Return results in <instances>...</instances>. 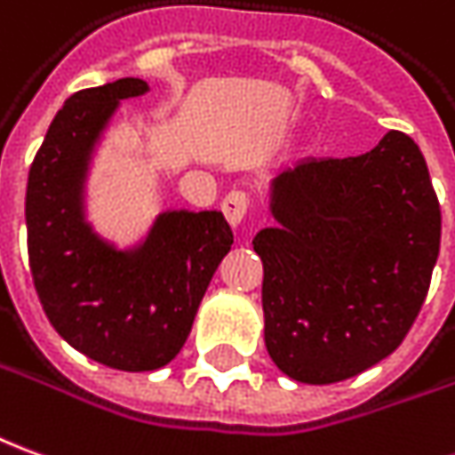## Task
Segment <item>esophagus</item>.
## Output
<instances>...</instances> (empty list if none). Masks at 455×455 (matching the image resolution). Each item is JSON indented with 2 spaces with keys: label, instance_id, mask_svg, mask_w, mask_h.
Wrapping results in <instances>:
<instances>
[{
  "label": "esophagus",
  "instance_id": "obj_1",
  "mask_svg": "<svg viewBox=\"0 0 455 455\" xmlns=\"http://www.w3.org/2000/svg\"><path fill=\"white\" fill-rule=\"evenodd\" d=\"M249 206L251 202L246 192H231V195H227V199L221 202V212H224V217H227L228 224L234 228H238L243 224L246 214H249Z\"/></svg>",
  "mask_w": 455,
  "mask_h": 455
}]
</instances>
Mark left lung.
<instances>
[{
    "mask_svg": "<svg viewBox=\"0 0 455 455\" xmlns=\"http://www.w3.org/2000/svg\"><path fill=\"white\" fill-rule=\"evenodd\" d=\"M260 228L263 339L303 384L349 379L402 345L428 293L441 209L414 140L389 130L342 160H303L271 182Z\"/></svg>",
    "mask_w": 455,
    "mask_h": 455,
    "instance_id": "8db88e82",
    "label": "left lung"
}]
</instances>
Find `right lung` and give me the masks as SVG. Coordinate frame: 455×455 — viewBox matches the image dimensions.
Here are the masks:
<instances>
[{
	"label": "right lung",
	"instance_id": "obj_1",
	"mask_svg": "<svg viewBox=\"0 0 455 455\" xmlns=\"http://www.w3.org/2000/svg\"><path fill=\"white\" fill-rule=\"evenodd\" d=\"M142 78L73 93L28 170V266L44 313L71 347L106 367L152 371L189 338L212 275L234 234L221 212L167 209L135 246L117 249L85 217L95 150Z\"/></svg>",
	"mask_w": 455,
	"mask_h": 455
}]
</instances>
